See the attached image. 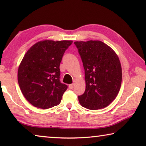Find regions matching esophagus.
<instances>
[{
    "label": "esophagus",
    "instance_id": "1",
    "mask_svg": "<svg viewBox=\"0 0 146 146\" xmlns=\"http://www.w3.org/2000/svg\"><path fill=\"white\" fill-rule=\"evenodd\" d=\"M73 86H74V84H70L69 85V88H70V89H73Z\"/></svg>",
    "mask_w": 146,
    "mask_h": 146
}]
</instances>
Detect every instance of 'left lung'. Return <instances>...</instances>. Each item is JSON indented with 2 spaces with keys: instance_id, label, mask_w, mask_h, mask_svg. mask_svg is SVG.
Segmentation results:
<instances>
[{
  "instance_id": "8db88e82",
  "label": "left lung",
  "mask_w": 146,
  "mask_h": 146,
  "mask_svg": "<svg viewBox=\"0 0 146 146\" xmlns=\"http://www.w3.org/2000/svg\"><path fill=\"white\" fill-rule=\"evenodd\" d=\"M85 70L86 90L80 105L96 110L107 107L117 97L122 83V67L114 50L100 40L74 42Z\"/></svg>"
}]
</instances>
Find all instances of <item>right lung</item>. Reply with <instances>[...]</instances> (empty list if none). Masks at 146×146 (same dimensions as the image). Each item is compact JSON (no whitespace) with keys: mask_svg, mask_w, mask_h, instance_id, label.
<instances>
[{"mask_svg":"<svg viewBox=\"0 0 146 146\" xmlns=\"http://www.w3.org/2000/svg\"><path fill=\"white\" fill-rule=\"evenodd\" d=\"M72 40L39 41L24 55L18 70V82L24 97L38 108L60 104L67 85L60 81V64Z\"/></svg>","mask_w":146,"mask_h":146,"instance_id":"add662e5","label":"right lung"}]
</instances>
